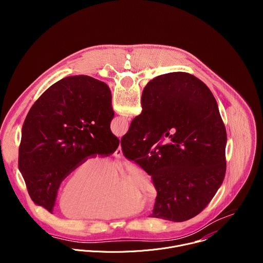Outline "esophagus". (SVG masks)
I'll return each mask as SVG.
<instances>
[{
	"label": "esophagus",
	"mask_w": 263,
	"mask_h": 263,
	"mask_svg": "<svg viewBox=\"0 0 263 263\" xmlns=\"http://www.w3.org/2000/svg\"><path fill=\"white\" fill-rule=\"evenodd\" d=\"M114 156H115V157H117V158H122V157H123V152H122V147H121V145L117 148V151L115 152Z\"/></svg>",
	"instance_id": "esophagus-1"
}]
</instances>
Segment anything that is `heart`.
I'll return each mask as SVG.
<instances>
[{"instance_id":"obj_1","label":"heart","mask_w":263,"mask_h":263,"mask_svg":"<svg viewBox=\"0 0 263 263\" xmlns=\"http://www.w3.org/2000/svg\"><path fill=\"white\" fill-rule=\"evenodd\" d=\"M116 171V165L107 164L99 157L81 161L61 187L60 211L68 217L111 219L139 212V201L153 203L156 200V187L142 168L128 167L119 184Z\"/></svg>"}]
</instances>
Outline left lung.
I'll use <instances>...</instances> for the list:
<instances>
[{
	"mask_svg": "<svg viewBox=\"0 0 263 263\" xmlns=\"http://www.w3.org/2000/svg\"><path fill=\"white\" fill-rule=\"evenodd\" d=\"M114 117L107 84L83 74L56 82L33 104L22 129L18 168L36 205L52 213L61 182L76 165L116 152Z\"/></svg>",
	"mask_w": 263,
	"mask_h": 263,
	"instance_id": "left-lung-1",
	"label": "left lung"
}]
</instances>
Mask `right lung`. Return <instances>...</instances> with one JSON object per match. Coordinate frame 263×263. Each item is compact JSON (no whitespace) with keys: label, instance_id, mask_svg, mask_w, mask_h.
Here are the masks:
<instances>
[{"label":"right lung","instance_id":"1","mask_svg":"<svg viewBox=\"0 0 263 263\" xmlns=\"http://www.w3.org/2000/svg\"><path fill=\"white\" fill-rule=\"evenodd\" d=\"M141 107L121 144L125 157L152 176L157 197L149 217L191 219L226 174L227 132L217 103L201 80L178 71L149 81Z\"/></svg>","mask_w":263,"mask_h":263}]
</instances>
